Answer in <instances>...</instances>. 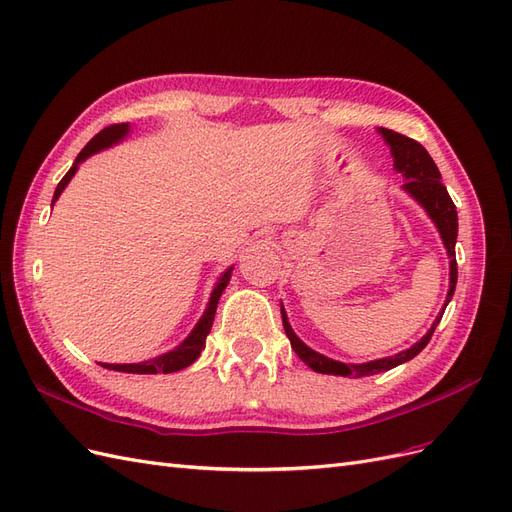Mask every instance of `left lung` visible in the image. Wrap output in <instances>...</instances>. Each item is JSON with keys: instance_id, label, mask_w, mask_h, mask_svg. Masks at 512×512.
<instances>
[{"instance_id": "obj_1", "label": "left lung", "mask_w": 512, "mask_h": 512, "mask_svg": "<svg viewBox=\"0 0 512 512\" xmlns=\"http://www.w3.org/2000/svg\"><path fill=\"white\" fill-rule=\"evenodd\" d=\"M378 134H381L385 138V142L391 146L393 168L406 178V183L402 185V189L410 197H415V200L425 208V212L430 214V219L438 227L444 246H447V253H449V259H451V285H449V293H447V302H444V306H447L453 298L455 285H457V261H455L457 210H455V204L451 200L447 187L440 183V172L436 168L434 159L430 157V153H427L417 140L406 138V136L398 134V131H391V129H385V127H378ZM442 312L436 317L434 325L430 327V332H427L417 344H412L410 349H406L398 355L385 357V359L366 361V364H342V361L329 359V357H325L317 351H312L310 346H306L298 336H295V332L291 329V325L287 321V312L280 308V315H283V327H285V334L291 342V349L298 353V357L304 361L306 366H310L312 370L319 372V374L353 376V378L387 372L395 366L404 364V361H410L415 355H419L427 346V342H430L436 325L442 319Z\"/></svg>"}]
</instances>
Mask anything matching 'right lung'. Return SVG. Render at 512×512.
<instances>
[{
	"mask_svg": "<svg viewBox=\"0 0 512 512\" xmlns=\"http://www.w3.org/2000/svg\"><path fill=\"white\" fill-rule=\"evenodd\" d=\"M127 134H129V123H119V125L104 127V129L100 131V134H97L95 138H91V142L78 153V157H76V161H74V166L68 170V174H65V176L61 178V183L57 185L55 195H53V204L59 200L61 191L65 189V185L70 183L72 176L76 174L78 163H82L87 157L95 155L97 151H102V148H108V146H112V144L121 142ZM232 270H234V268H227V270L221 274L219 283L214 285V289H212L210 302H208V306H206V310H204L202 319L197 321V325L193 327V332H191L183 342H180L174 351L163 353V355H159V357H155V359L142 361V364H100V366H104V368H108V370H117V372H129V374H170V372H178V370H183V368L191 366L193 361H195L197 357H200V353H202V349H204L206 336L210 334V327H212V321H214V312H217V304H219L221 293L225 291V287H227V283H229V278H232Z\"/></svg>",
	"mask_w": 512,
	"mask_h": 512,
	"instance_id": "1",
	"label": "right lung"
}]
</instances>
